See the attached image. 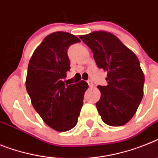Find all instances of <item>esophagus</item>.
<instances>
[{
	"label": "esophagus",
	"mask_w": 158,
	"mask_h": 158,
	"mask_svg": "<svg viewBox=\"0 0 158 158\" xmlns=\"http://www.w3.org/2000/svg\"><path fill=\"white\" fill-rule=\"evenodd\" d=\"M87 82V83H88V85H89L90 87H93V82H92V80H91V79H88Z\"/></svg>",
	"instance_id": "1"
}]
</instances>
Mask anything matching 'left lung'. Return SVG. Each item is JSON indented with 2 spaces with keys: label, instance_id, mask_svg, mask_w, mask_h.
I'll list each match as a JSON object with an SVG mask.
<instances>
[{
  "label": "left lung",
  "instance_id": "1",
  "mask_svg": "<svg viewBox=\"0 0 158 158\" xmlns=\"http://www.w3.org/2000/svg\"><path fill=\"white\" fill-rule=\"evenodd\" d=\"M93 52L99 68L107 71V86H98L101 96L95 104L102 120L121 126L136 113L144 94V76L136 54L116 36L106 31L80 35Z\"/></svg>",
  "mask_w": 158,
  "mask_h": 158
}]
</instances>
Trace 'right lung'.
<instances>
[{
    "label": "right lung",
    "instance_id": "obj_1",
    "mask_svg": "<svg viewBox=\"0 0 158 158\" xmlns=\"http://www.w3.org/2000/svg\"><path fill=\"white\" fill-rule=\"evenodd\" d=\"M80 40L67 32L46 36L34 50L29 63L26 87L34 109L48 126L66 132L76 125L83 104L87 82L65 85L70 71L69 46Z\"/></svg>",
    "mask_w": 158,
    "mask_h": 158
}]
</instances>
